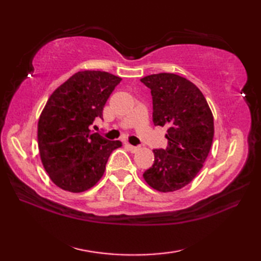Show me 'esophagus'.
Here are the masks:
<instances>
[{
    "label": "esophagus",
    "mask_w": 261,
    "mask_h": 261,
    "mask_svg": "<svg viewBox=\"0 0 261 261\" xmlns=\"http://www.w3.org/2000/svg\"><path fill=\"white\" fill-rule=\"evenodd\" d=\"M125 147L129 149V150L132 152V153H135V152H137L138 151V147H135V146H131V145H129V143H126L125 145Z\"/></svg>",
    "instance_id": "esophagus-1"
}]
</instances>
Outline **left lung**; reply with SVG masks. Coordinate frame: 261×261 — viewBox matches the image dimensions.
Returning a JSON list of instances; mask_svg holds the SVG:
<instances>
[{"label": "left lung", "mask_w": 261, "mask_h": 261, "mask_svg": "<svg viewBox=\"0 0 261 261\" xmlns=\"http://www.w3.org/2000/svg\"><path fill=\"white\" fill-rule=\"evenodd\" d=\"M152 96L154 125L167 127L166 149H154V162L143 173L153 190H180L195 178L214 137L213 114L202 92L179 75L160 73L140 80Z\"/></svg>", "instance_id": "obj_1"}]
</instances>
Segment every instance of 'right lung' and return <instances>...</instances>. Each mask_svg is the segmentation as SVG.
Wrapping results in <instances>:
<instances>
[{"mask_svg":"<svg viewBox=\"0 0 261 261\" xmlns=\"http://www.w3.org/2000/svg\"><path fill=\"white\" fill-rule=\"evenodd\" d=\"M121 80L107 71H79L48 98L38 121V147L43 168L62 190H90L102 178L111 152L122 146L88 129L95 118L103 119Z\"/></svg>","mask_w":261,"mask_h":261,"instance_id":"obj_1","label":"right lung"}]
</instances>
